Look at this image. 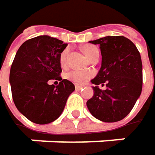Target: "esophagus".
Returning a JSON list of instances; mask_svg holds the SVG:
<instances>
[{
  "instance_id": "1",
  "label": "esophagus",
  "mask_w": 155,
  "mask_h": 155,
  "mask_svg": "<svg viewBox=\"0 0 155 155\" xmlns=\"http://www.w3.org/2000/svg\"><path fill=\"white\" fill-rule=\"evenodd\" d=\"M82 88H83V87H80V86H76V90H78V91L81 90Z\"/></svg>"
}]
</instances>
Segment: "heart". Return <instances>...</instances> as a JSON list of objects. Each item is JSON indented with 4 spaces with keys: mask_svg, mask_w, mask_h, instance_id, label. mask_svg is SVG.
Returning a JSON list of instances; mask_svg holds the SVG:
<instances>
[{
    "mask_svg": "<svg viewBox=\"0 0 155 155\" xmlns=\"http://www.w3.org/2000/svg\"><path fill=\"white\" fill-rule=\"evenodd\" d=\"M83 51L85 52V54L87 55V57L90 59L92 58L94 55L99 53V51L96 46L94 45H86L83 46ZM68 50H65L61 52V58H60V61H61V63L62 65H64L67 61V58H68ZM93 76V74L89 71H80V70H70L67 73V78L69 79L70 81L76 83V84H78V85H83L85 84L86 82H87L90 78Z\"/></svg>",
    "mask_w": 155,
    "mask_h": 155,
    "instance_id": "obj_1",
    "label": "heart"
}]
</instances>
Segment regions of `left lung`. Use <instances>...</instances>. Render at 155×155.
<instances>
[{
    "mask_svg": "<svg viewBox=\"0 0 155 155\" xmlns=\"http://www.w3.org/2000/svg\"><path fill=\"white\" fill-rule=\"evenodd\" d=\"M89 42L100 45L102 65L91 80L94 84V95L87 102V106L101 121H120L131 111L142 92L140 53L125 36H105ZM104 83L107 84L106 90L99 88Z\"/></svg>",
    "mask_w": 155,
    "mask_h": 155,
    "instance_id": "1",
    "label": "left lung"
}]
</instances>
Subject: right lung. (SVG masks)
I'll use <instances>...</instances> for the list:
<instances>
[{"label":"right lung","instance_id":"add662e5","mask_svg":"<svg viewBox=\"0 0 155 155\" xmlns=\"http://www.w3.org/2000/svg\"><path fill=\"white\" fill-rule=\"evenodd\" d=\"M67 44L49 35H39L21 45L12 62L10 84L14 104L20 113L36 124H48L62 113L73 83L60 76L61 54ZM51 79L60 80L57 87Z\"/></svg>","mask_w":155,"mask_h":155}]
</instances>
